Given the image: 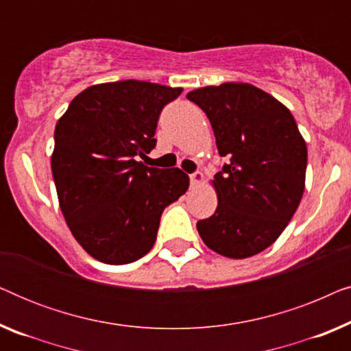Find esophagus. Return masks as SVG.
<instances>
[{"label":"esophagus","mask_w":351,"mask_h":351,"mask_svg":"<svg viewBox=\"0 0 351 351\" xmlns=\"http://www.w3.org/2000/svg\"><path fill=\"white\" fill-rule=\"evenodd\" d=\"M204 180V176L203 172H195V174L190 176V182H191V186H198L201 182Z\"/></svg>","instance_id":"34e87169"}]
</instances>
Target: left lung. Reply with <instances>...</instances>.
I'll return each mask as SVG.
<instances>
[{"label":"left lung","instance_id":"obj_1","mask_svg":"<svg viewBox=\"0 0 351 351\" xmlns=\"http://www.w3.org/2000/svg\"><path fill=\"white\" fill-rule=\"evenodd\" d=\"M208 114L220 156L217 209L196 223L206 246L247 258L280 238L305 190L306 143L286 105L249 83L206 86L186 94Z\"/></svg>","mask_w":351,"mask_h":351}]
</instances>
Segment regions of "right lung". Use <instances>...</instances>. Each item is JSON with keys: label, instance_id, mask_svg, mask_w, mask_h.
I'll use <instances>...</instances> for the list:
<instances>
[{"label": "right lung", "instance_id": "1", "mask_svg": "<svg viewBox=\"0 0 351 351\" xmlns=\"http://www.w3.org/2000/svg\"><path fill=\"white\" fill-rule=\"evenodd\" d=\"M182 88L126 80L94 84L57 121L52 177L65 222L80 246L110 265L131 263L156 241L162 210L189 190L179 167H148L166 104Z\"/></svg>", "mask_w": 351, "mask_h": 351}]
</instances>
